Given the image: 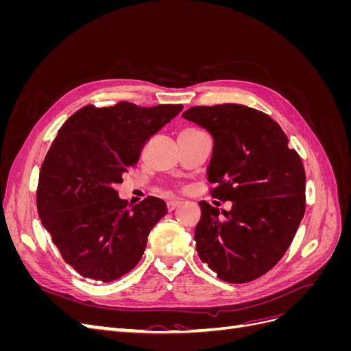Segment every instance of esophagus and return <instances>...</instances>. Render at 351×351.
Here are the masks:
<instances>
[{
    "instance_id": "34e87169",
    "label": "esophagus",
    "mask_w": 351,
    "mask_h": 351,
    "mask_svg": "<svg viewBox=\"0 0 351 351\" xmlns=\"http://www.w3.org/2000/svg\"><path fill=\"white\" fill-rule=\"evenodd\" d=\"M180 205H182V202H180V200H168V202H167L168 210H174V209L178 208Z\"/></svg>"
}]
</instances>
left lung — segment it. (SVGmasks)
I'll return each instance as SVG.
<instances>
[{"mask_svg": "<svg viewBox=\"0 0 351 351\" xmlns=\"http://www.w3.org/2000/svg\"><path fill=\"white\" fill-rule=\"evenodd\" d=\"M183 119L212 136V196L232 202L221 212L199 202V258L226 282L256 280L282 258L304 215L302 159L269 115L244 105L192 107Z\"/></svg>", "mask_w": 351, "mask_h": 351, "instance_id": "left-lung-1", "label": "left lung"}]
</instances>
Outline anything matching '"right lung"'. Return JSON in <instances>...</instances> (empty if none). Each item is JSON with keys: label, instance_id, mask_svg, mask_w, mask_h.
Masks as SVG:
<instances>
[{"label": "right lung", "instance_id": "add662e5", "mask_svg": "<svg viewBox=\"0 0 351 351\" xmlns=\"http://www.w3.org/2000/svg\"><path fill=\"white\" fill-rule=\"evenodd\" d=\"M182 110L86 105L61 125L40 167L36 205L62 259L82 277L111 282L141 261L167 205L149 196L130 206L115 186L139 161L145 142Z\"/></svg>", "mask_w": 351, "mask_h": 351}]
</instances>
